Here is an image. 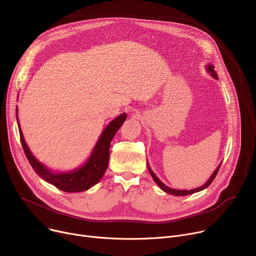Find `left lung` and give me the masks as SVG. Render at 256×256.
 <instances>
[{"label": "left lung", "instance_id": "1", "mask_svg": "<svg viewBox=\"0 0 256 256\" xmlns=\"http://www.w3.org/2000/svg\"><path fill=\"white\" fill-rule=\"evenodd\" d=\"M214 67L212 66V65H208L206 66V70H208V72L214 78H218V76H217V74H216V72L214 70ZM147 166H148V170H150V176H152V178H154V180L156 182V184L160 188V189H162L164 192H166V193H168V194H171V195H174V196H186V195H190V194H194V193H196V192H199V191H202L204 189H206V188H208L210 184H212V182L214 180V178H216V176H217V173H218V171H219V169H220V166H221V164L217 167V169L214 171V173L212 174V176L208 178V180L204 184V186H198V188H196V189H193V190H174V189H171V188H169V186H167L166 184H164L162 182H160L158 178H156V174L152 172V170L150 169V165L147 164Z\"/></svg>", "mask_w": 256, "mask_h": 256}]
</instances>
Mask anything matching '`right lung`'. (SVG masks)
I'll return each instance as SVG.
<instances>
[{
  "label": "right lung",
  "instance_id": "obj_1",
  "mask_svg": "<svg viewBox=\"0 0 256 256\" xmlns=\"http://www.w3.org/2000/svg\"><path fill=\"white\" fill-rule=\"evenodd\" d=\"M18 111V109H16ZM16 119H18V126L20 130V142L22 145L24 152L26 154V158H28L29 163L31 164L34 171L38 176L58 188L59 190L64 192H83L86 191L94 184H96L102 178L104 174L108 163H109L110 158V144L115 136L117 130L121 128L122 124L126 119V114L124 113L116 117L114 120L108 124V126L104 130L102 134L100 135L98 141L96 142V146L87 160V162L76 170H72L68 172H52L44 165H42L39 160L32 154L30 152L28 145L26 144L20 126L18 117L16 112Z\"/></svg>",
  "mask_w": 256,
  "mask_h": 256
}]
</instances>
